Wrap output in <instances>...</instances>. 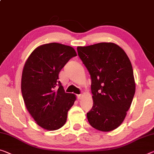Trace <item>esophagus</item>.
<instances>
[{"mask_svg": "<svg viewBox=\"0 0 154 154\" xmlns=\"http://www.w3.org/2000/svg\"><path fill=\"white\" fill-rule=\"evenodd\" d=\"M77 98H78V99H79V100H81L82 98V94H79V95L77 96Z\"/></svg>", "mask_w": 154, "mask_h": 154, "instance_id": "esophagus-1", "label": "esophagus"}]
</instances>
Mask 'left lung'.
<instances>
[{
    "label": "left lung",
    "mask_w": 154,
    "mask_h": 154,
    "mask_svg": "<svg viewBox=\"0 0 154 154\" xmlns=\"http://www.w3.org/2000/svg\"><path fill=\"white\" fill-rule=\"evenodd\" d=\"M77 51L91 79L94 105L87 120L97 130L113 131L124 121L136 91L131 61L113 42L78 47Z\"/></svg>",
    "instance_id": "8db88e82"
}]
</instances>
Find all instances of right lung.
<instances>
[{"mask_svg":"<svg viewBox=\"0 0 154 154\" xmlns=\"http://www.w3.org/2000/svg\"><path fill=\"white\" fill-rule=\"evenodd\" d=\"M77 54L72 47L51 42L32 51L24 65L21 92L26 109L42 129L54 131L67 121L76 96L65 93L58 74Z\"/></svg>","mask_w":154,"mask_h":154,"instance_id":"obj_1","label":"right lung"}]
</instances>
